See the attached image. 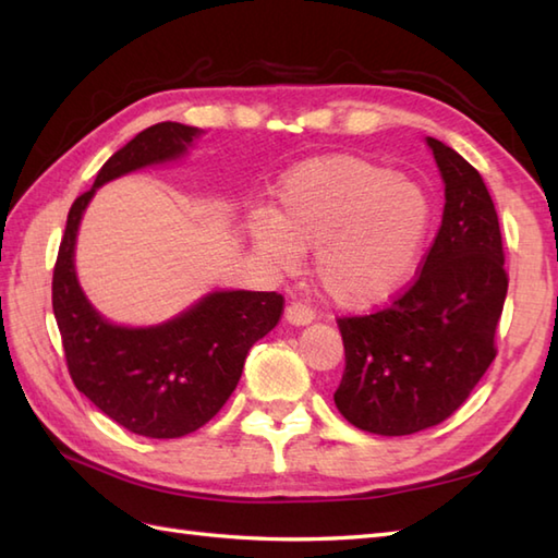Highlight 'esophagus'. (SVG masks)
Returning a JSON list of instances; mask_svg holds the SVG:
<instances>
[{
	"label": "esophagus",
	"mask_w": 558,
	"mask_h": 558,
	"mask_svg": "<svg viewBox=\"0 0 558 558\" xmlns=\"http://www.w3.org/2000/svg\"><path fill=\"white\" fill-rule=\"evenodd\" d=\"M286 318L292 326H306L316 318V312L306 302H290L286 310Z\"/></svg>",
	"instance_id": "34e87169"
}]
</instances>
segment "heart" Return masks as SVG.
I'll use <instances>...</instances> for the list:
<instances>
[{
	"instance_id": "1",
	"label": "heart",
	"mask_w": 558,
	"mask_h": 558,
	"mask_svg": "<svg viewBox=\"0 0 558 558\" xmlns=\"http://www.w3.org/2000/svg\"><path fill=\"white\" fill-rule=\"evenodd\" d=\"M429 206L417 184L362 156L336 153L290 172L278 210L256 213L252 236L280 270L314 252L318 288L330 302L362 310L388 300L417 264Z\"/></svg>"
}]
</instances>
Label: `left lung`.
I'll return each mask as SVG.
<instances>
[{"instance_id": "obj_1", "label": "left lung", "mask_w": 558, "mask_h": 558, "mask_svg": "<svg viewBox=\"0 0 558 558\" xmlns=\"http://www.w3.org/2000/svg\"><path fill=\"white\" fill-rule=\"evenodd\" d=\"M446 184L444 220L410 286L372 314L340 316L345 372L336 408L362 432L417 434L448 420L496 357L508 272L480 172L426 138Z\"/></svg>"}]
</instances>
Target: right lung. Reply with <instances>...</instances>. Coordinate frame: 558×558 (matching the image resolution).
Returning a JSON list of instances; mask_svg holds the SVG:
<instances>
[{"instance_id": "1", "label": "right lung", "mask_w": 558, "mask_h": 558, "mask_svg": "<svg viewBox=\"0 0 558 558\" xmlns=\"http://www.w3.org/2000/svg\"><path fill=\"white\" fill-rule=\"evenodd\" d=\"M198 129L148 126L102 165L93 189L69 208L52 276V310L71 381L100 412L146 438H177L216 417L240 384L246 352L278 326V292H213L172 322L153 328L112 326L83 298L74 242L83 210L105 182L150 162L182 156Z\"/></svg>"}]
</instances>
